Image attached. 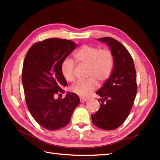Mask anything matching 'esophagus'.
<instances>
[{
  "instance_id": "obj_1",
  "label": "esophagus",
  "mask_w": 160,
  "mask_h": 160,
  "mask_svg": "<svg viewBox=\"0 0 160 160\" xmlns=\"http://www.w3.org/2000/svg\"><path fill=\"white\" fill-rule=\"evenodd\" d=\"M80 102H87L88 100V98L80 97Z\"/></svg>"
}]
</instances>
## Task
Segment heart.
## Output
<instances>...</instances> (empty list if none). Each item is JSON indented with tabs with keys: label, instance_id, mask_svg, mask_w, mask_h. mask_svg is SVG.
Masks as SVG:
<instances>
[{
	"label": "heart",
	"instance_id": "1",
	"mask_svg": "<svg viewBox=\"0 0 160 160\" xmlns=\"http://www.w3.org/2000/svg\"><path fill=\"white\" fill-rule=\"evenodd\" d=\"M76 62L80 66L87 67L89 79L78 81L71 87V91L81 96H87L98 87V80L104 82L109 78L113 67V56L111 50L99 47L83 45L74 54ZM76 64L70 58L61 64L60 71L63 78L68 82L75 79Z\"/></svg>",
	"mask_w": 160,
	"mask_h": 160
}]
</instances>
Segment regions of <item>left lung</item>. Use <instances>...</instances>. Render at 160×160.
I'll use <instances>...</instances> for the list:
<instances>
[{"label": "left lung", "mask_w": 160, "mask_h": 160, "mask_svg": "<svg viewBox=\"0 0 160 160\" xmlns=\"http://www.w3.org/2000/svg\"><path fill=\"white\" fill-rule=\"evenodd\" d=\"M98 40L110 47L114 64L109 78L96 92L101 97L100 107L91 119L97 127L110 131L123 124L130 113L138 91L136 71L132 56L122 44L111 37Z\"/></svg>", "instance_id": "8db88e82"}]
</instances>
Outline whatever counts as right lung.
Instances as JSON below:
<instances>
[{"instance_id":"obj_1","label":"right lung","mask_w":160,"mask_h":160,"mask_svg":"<svg viewBox=\"0 0 160 160\" xmlns=\"http://www.w3.org/2000/svg\"><path fill=\"white\" fill-rule=\"evenodd\" d=\"M77 47L71 40L52 38L36 42L24 60L22 82L27 106L34 120L47 130L55 131L69 123L80 98L74 93L62 96L67 82L60 71L63 60Z\"/></svg>"}]
</instances>
